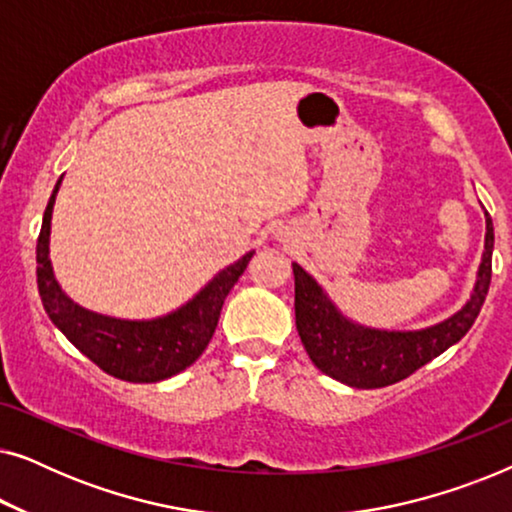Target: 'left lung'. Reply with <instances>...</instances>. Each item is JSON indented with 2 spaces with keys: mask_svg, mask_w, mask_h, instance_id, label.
<instances>
[{
  "mask_svg": "<svg viewBox=\"0 0 512 512\" xmlns=\"http://www.w3.org/2000/svg\"><path fill=\"white\" fill-rule=\"evenodd\" d=\"M487 216L485 254L473 296L454 317L424 331H375L342 317L321 286L293 263L296 277V328L305 352L321 373L356 389L389 387L410 377L459 342L475 324L492 282L494 226Z\"/></svg>",
  "mask_w": 512,
  "mask_h": 512,
  "instance_id": "1",
  "label": "left lung"
}]
</instances>
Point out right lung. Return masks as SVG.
I'll return each mask as SVG.
<instances>
[{"label": "right lung", "mask_w": 512, "mask_h": 512, "mask_svg": "<svg viewBox=\"0 0 512 512\" xmlns=\"http://www.w3.org/2000/svg\"><path fill=\"white\" fill-rule=\"evenodd\" d=\"M60 181L55 184V191L46 205L37 240V286L46 314L83 356H88L97 368L118 380L149 384L186 370L212 340L223 300L247 270L254 251L221 270L191 303L167 317L123 321L88 312L62 293L53 277L51 258H48L51 214Z\"/></svg>", "instance_id": "1"}]
</instances>
